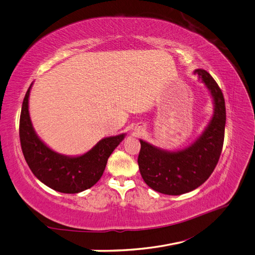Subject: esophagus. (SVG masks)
Listing matches in <instances>:
<instances>
[{"label":"esophagus","instance_id":"34e87169","mask_svg":"<svg viewBox=\"0 0 255 255\" xmlns=\"http://www.w3.org/2000/svg\"><path fill=\"white\" fill-rule=\"evenodd\" d=\"M141 132H143V129H140V130H138V133H141Z\"/></svg>","mask_w":255,"mask_h":255}]
</instances>
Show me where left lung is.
<instances>
[{
  "instance_id": "1",
  "label": "left lung",
  "mask_w": 255,
  "mask_h": 255,
  "mask_svg": "<svg viewBox=\"0 0 255 255\" xmlns=\"http://www.w3.org/2000/svg\"><path fill=\"white\" fill-rule=\"evenodd\" d=\"M213 99L214 114L202 134L189 146L167 151L142 139L138 166L145 184L160 194L179 196L202 185L217 165L226 128V103L222 91L211 74L196 69Z\"/></svg>"
}]
</instances>
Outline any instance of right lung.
I'll use <instances>...</instances> for the list:
<instances>
[{"mask_svg":"<svg viewBox=\"0 0 255 255\" xmlns=\"http://www.w3.org/2000/svg\"><path fill=\"white\" fill-rule=\"evenodd\" d=\"M32 85L23 100L19 128L22 152L29 169L44 185L64 194H78L92 187L101 179L107 159L125 139L126 134L103 138L79 156L55 152L38 137L32 125L28 112Z\"/></svg>","mask_w":255,"mask_h":255,"instance_id":"1","label":"right lung"}]
</instances>
